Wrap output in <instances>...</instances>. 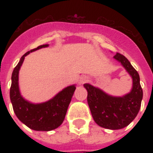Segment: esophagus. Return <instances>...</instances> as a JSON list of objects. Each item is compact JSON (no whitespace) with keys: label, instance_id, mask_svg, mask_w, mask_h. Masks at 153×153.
I'll list each match as a JSON object with an SVG mask.
<instances>
[{"label":"esophagus","instance_id":"34e87169","mask_svg":"<svg viewBox=\"0 0 153 153\" xmlns=\"http://www.w3.org/2000/svg\"><path fill=\"white\" fill-rule=\"evenodd\" d=\"M88 80H89L88 77L82 76V77H81V78H80V79H79V84H83V83H85V82H88Z\"/></svg>","mask_w":153,"mask_h":153}]
</instances>
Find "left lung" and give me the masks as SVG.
<instances>
[{
    "mask_svg": "<svg viewBox=\"0 0 153 153\" xmlns=\"http://www.w3.org/2000/svg\"><path fill=\"white\" fill-rule=\"evenodd\" d=\"M114 59L118 60L133 78V89L123 97H112L103 91L84 84L87 90V102L91 114L96 123L109 129H120L128 126L140 110L143 91L138 72L123 55L116 53Z\"/></svg>",
    "mask_w": 153,
    "mask_h": 153,
    "instance_id": "obj_1",
    "label": "left lung"
}]
</instances>
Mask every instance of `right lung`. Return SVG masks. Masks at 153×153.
I'll use <instances>...</instances> for the list:
<instances>
[{"label":"right lung","instance_id":"right-lung-1","mask_svg":"<svg viewBox=\"0 0 153 153\" xmlns=\"http://www.w3.org/2000/svg\"><path fill=\"white\" fill-rule=\"evenodd\" d=\"M48 46V44L41 45L25 53L14 68L12 74L10 99L14 113L21 122L28 128L36 131L52 130L62 123L68 105L76 89L74 85L68 86L52 99L41 104H32L21 97L18 86V74L25 57L30 52Z\"/></svg>","mask_w":153,"mask_h":153}]
</instances>
